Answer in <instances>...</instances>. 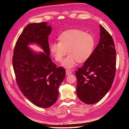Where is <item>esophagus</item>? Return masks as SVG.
<instances>
[{"mask_svg":"<svg viewBox=\"0 0 129 129\" xmlns=\"http://www.w3.org/2000/svg\"><path fill=\"white\" fill-rule=\"evenodd\" d=\"M72 73L70 72V70H67L66 71V75H70V74H72Z\"/></svg>","mask_w":129,"mask_h":129,"instance_id":"1","label":"esophagus"}]
</instances>
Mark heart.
Instances as JSON below:
<instances>
[{"mask_svg": "<svg viewBox=\"0 0 129 129\" xmlns=\"http://www.w3.org/2000/svg\"><path fill=\"white\" fill-rule=\"evenodd\" d=\"M58 43H51L49 49L51 55L57 62L62 61L68 52L69 54L61 66L67 69L74 68L76 62L83 63L88 60L94 51V37L79 29H70L60 34Z\"/></svg>", "mask_w": 129, "mask_h": 129, "instance_id": "heart-1", "label": "heart"}]
</instances>
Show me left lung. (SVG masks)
Returning a JSON list of instances; mask_svg holds the SVG:
<instances>
[{
	"mask_svg": "<svg viewBox=\"0 0 129 129\" xmlns=\"http://www.w3.org/2000/svg\"><path fill=\"white\" fill-rule=\"evenodd\" d=\"M100 40L90 58L75 72L76 94L82 102L93 104L105 96L113 84L116 71L114 40L100 25Z\"/></svg>",
	"mask_w": 129,
	"mask_h": 129,
	"instance_id": "obj_1",
	"label": "left lung"
}]
</instances>
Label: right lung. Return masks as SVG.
Instances as JSON below:
<instances>
[{
    "label": "right lung",
    "mask_w": 129,
    "mask_h": 129,
    "mask_svg": "<svg viewBox=\"0 0 129 129\" xmlns=\"http://www.w3.org/2000/svg\"><path fill=\"white\" fill-rule=\"evenodd\" d=\"M51 27L46 22L28 24L16 41L13 66L16 83L24 96L34 105L47 108L56 102L59 87L65 78V70L56 68L50 55L48 36ZM35 43L43 52L28 47Z\"/></svg>",
    "instance_id": "add662e5"
}]
</instances>
